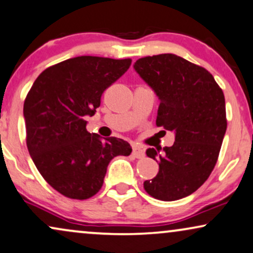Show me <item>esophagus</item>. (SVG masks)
Instances as JSON below:
<instances>
[{
  "instance_id": "1",
  "label": "esophagus",
  "mask_w": 253,
  "mask_h": 253,
  "mask_svg": "<svg viewBox=\"0 0 253 253\" xmlns=\"http://www.w3.org/2000/svg\"><path fill=\"white\" fill-rule=\"evenodd\" d=\"M133 156L136 158H143L144 157V150L141 149L140 147H133V151H132Z\"/></svg>"
}]
</instances>
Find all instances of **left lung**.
<instances>
[{
  "label": "left lung",
  "instance_id": "obj_1",
  "mask_svg": "<svg viewBox=\"0 0 253 253\" xmlns=\"http://www.w3.org/2000/svg\"><path fill=\"white\" fill-rule=\"evenodd\" d=\"M134 69L160 99L156 125L176 135L171 147L147 149L160 170L143 187L155 199L179 200L216 164L227 130L223 91L208 70L174 54L141 58Z\"/></svg>",
  "mask_w": 253,
  "mask_h": 253
}]
</instances>
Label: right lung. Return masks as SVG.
<instances>
[{
    "label": "right lung",
    "instance_id": "right-lung-1",
    "mask_svg": "<svg viewBox=\"0 0 253 253\" xmlns=\"http://www.w3.org/2000/svg\"><path fill=\"white\" fill-rule=\"evenodd\" d=\"M132 60L77 56L43 70L24 102L26 146L40 174L59 193L84 200L103 186L107 166L132 147L118 137L102 140L86 130L100 97Z\"/></svg>",
    "mask_w": 253,
    "mask_h": 253
}]
</instances>
